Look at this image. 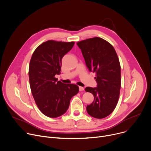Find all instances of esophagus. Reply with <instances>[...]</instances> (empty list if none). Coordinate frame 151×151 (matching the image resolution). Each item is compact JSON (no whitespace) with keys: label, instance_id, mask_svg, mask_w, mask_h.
<instances>
[{"label":"esophagus","instance_id":"1","mask_svg":"<svg viewBox=\"0 0 151 151\" xmlns=\"http://www.w3.org/2000/svg\"><path fill=\"white\" fill-rule=\"evenodd\" d=\"M79 90L80 91H83L84 90V88L82 86H79Z\"/></svg>","mask_w":151,"mask_h":151}]
</instances>
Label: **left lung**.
I'll return each mask as SVG.
<instances>
[{"label": "left lung", "mask_w": 151, "mask_h": 151, "mask_svg": "<svg viewBox=\"0 0 151 151\" xmlns=\"http://www.w3.org/2000/svg\"><path fill=\"white\" fill-rule=\"evenodd\" d=\"M82 51L89 71L96 73L97 87H86V92L94 100L86 106L89 115L103 119L115 108L121 88V68L119 57L112 45L100 37H94L77 43Z\"/></svg>", "instance_id": "obj_1"}]
</instances>
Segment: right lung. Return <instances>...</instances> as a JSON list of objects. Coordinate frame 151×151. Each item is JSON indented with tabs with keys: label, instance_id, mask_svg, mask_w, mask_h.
Here are the masks:
<instances>
[{
	"label": "right lung",
	"instance_id": "add662e5",
	"mask_svg": "<svg viewBox=\"0 0 151 151\" xmlns=\"http://www.w3.org/2000/svg\"><path fill=\"white\" fill-rule=\"evenodd\" d=\"M74 42L46 41L34 51L29 66V85L33 98L46 116L56 118L68 110L71 99L79 88L65 84L55 77L60 74L63 57L70 51Z\"/></svg>",
	"mask_w": 151,
	"mask_h": 151
}]
</instances>
